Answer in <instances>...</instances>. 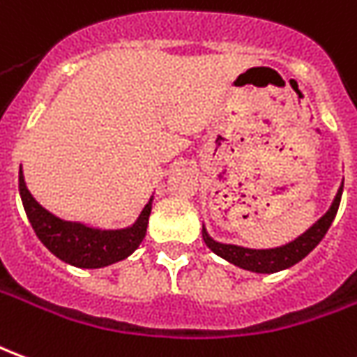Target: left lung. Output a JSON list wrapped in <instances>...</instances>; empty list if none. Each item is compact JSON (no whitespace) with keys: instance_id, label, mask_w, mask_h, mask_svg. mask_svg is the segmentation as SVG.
<instances>
[{"instance_id":"1","label":"left lung","mask_w":357,"mask_h":357,"mask_svg":"<svg viewBox=\"0 0 357 357\" xmlns=\"http://www.w3.org/2000/svg\"><path fill=\"white\" fill-rule=\"evenodd\" d=\"M340 198H342V186L336 194L333 206L327 213L321 217L317 223L313 225L310 231H305L302 236H298L294 242H290L287 246L275 248V250H248V248L232 246V244H221L215 242L213 238H209V234L204 229V242L213 254L221 255L223 259L231 261V264L238 265L242 269L254 273H277L292 267L298 261H302L305 255L312 252L313 248L317 246L321 238L327 234L328 227L335 219L338 206H340Z\"/></svg>"}]
</instances>
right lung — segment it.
<instances>
[{
	"label": "right lung",
	"mask_w": 357,
	"mask_h": 357,
	"mask_svg": "<svg viewBox=\"0 0 357 357\" xmlns=\"http://www.w3.org/2000/svg\"><path fill=\"white\" fill-rule=\"evenodd\" d=\"M19 192L32 229L53 255L75 267L98 269L115 264L130 255L142 244L150 219L151 202L144 207L140 219L134 227L125 231H98L80 223H67L45 211L36 199L30 196L24 184L22 171H19Z\"/></svg>",
	"instance_id": "1"
}]
</instances>
